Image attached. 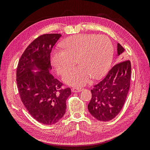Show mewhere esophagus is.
<instances>
[{"instance_id":"obj_1","label":"esophagus","mask_w":150,"mask_h":150,"mask_svg":"<svg viewBox=\"0 0 150 150\" xmlns=\"http://www.w3.org/2000/svg\"><path fill=\"white\" fill-rule=\"evenodd\" d=\"M83 89L82 88H72V91L73 93H78V92H81V91H83Z\"/></svg>"}]
</instances>
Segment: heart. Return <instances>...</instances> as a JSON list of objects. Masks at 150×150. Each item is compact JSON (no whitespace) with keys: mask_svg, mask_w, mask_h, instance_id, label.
<instances>
[{"mask_svg":"<svg viewBox=\"0 0 150 150\" xmlns=\"http://www.w3.org/2000/svg\"><path fill=\"white\" fill-rule=\"evenodd\" d=\"M63 49H54L51 62L57 73L64 75L67 84L81 87L88 83L91 77L101 78L108 71L114 54L110 39L105 35L78 34L66 39L62 43Z\"/></svg>","mask_w":150,"mask_h":150,"instance_id":"1","label":"heart"}]
</instances>
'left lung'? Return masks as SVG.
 <instances>
[{
  "label": "left lung",
  "instance_id": "8db88e82",
  "mask_svg": "<svg viewBox=\"0 0 150 150\" xmlns=\"http://www.w3.org/2000/svg\"><path fill=\"white\" fill-rule=\"evenodd\" d=\"M123 51L124 48L117 44L118 55ZM131 73L130 61H121L113 66L101 81L93 86L88 108L96 120L109 121L119 114L128 95Z\"/></svg>",
  "mask_w": 150,
  "mask_h": 150
}]
</instances>
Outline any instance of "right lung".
I'll return each instance as SVG.
<instances>
[{
  "label": "right lung",
  "instance_id": "add662e5",
  "mask_svg": "<svg viewBox=\"0 0 150 150\" xmlns=\"http://www.w3.org/2000/svg\"><path fill=\"white\" fill-rule=\"evenodd\" d=\"M61 37L60 34L39 36L25 49L18 62L16 81L21 99L29 114L40 123L55 124L64 115L69 88H62V83L49 73L52 69L51 52ZM41 71L35 75L34 67Z\"/></svg>",
  "mask_w": 150,
  "mask_h": 150
}]
</instances>
